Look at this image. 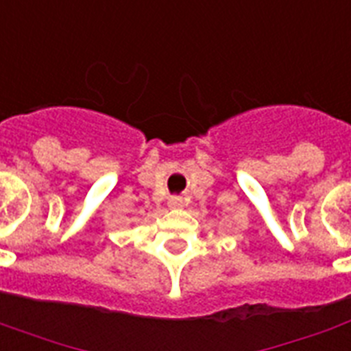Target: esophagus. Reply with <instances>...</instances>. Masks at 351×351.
<instances>
[{"label": "esophagus", "mask_w": 351, "mask_h": 351, "mask_svg": "<svg viewBox=\"0 0 351 351\" xmlns=\"http://www.w3.org/2000/svg\"><path fill=\"white\" fill-rule=\"evenodd\" d=\"M168 206L170 208H183L184 206V201L183 197H178V195H172V197H168Z\"/></svg>", "instance_id": "34e87169"}]
</instances>
